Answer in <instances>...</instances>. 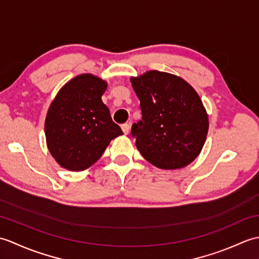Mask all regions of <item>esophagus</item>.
<instances>
[{
    "label": "esophagus",
    "mask_w": 259,
    "mask_h": 259,
    "mask_svg": "<svg viewBox=\"0 0 259 259\" xmlns=\"http://www.w3.org/2000/svg\"><path fill=\"white\" fill-rule=\"evenodd\" d=\"M121 129H122L124 135H128L130 131V125L128 123H123V124H121Z\"/></svg>",
    "instance_id": "34e87169"
}]
</instances>
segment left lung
Returning <instances> with one entry per match:
<instances>
[{
    "instance_id": "obj_1",
    "label": "left lung",
    "mask_w": 259,
    "mask_h": 259,
    "mask_svg": "<svg viewBox=\"0 0 259 259\" xmlns=\"http://www.w3.org/2000/svg\"><path fill=\"white\" fill-rule=\"evenodd\" d=\"M130 81L142 112L131 131L137 149L159 169L188 166L199 156L209 128L199 95L180 76L157 70Z\"/></svg>"
}]
</instances>
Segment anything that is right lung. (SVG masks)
<instances>
[{
  "instance_id": "obj_1",
  "label": "right lung",
  "mask_w": 259,
  "mask_h": 259,
  "mask_svg": "<svg viewBox=\"0 0 259 259\" xmlns=\"http://www.w3.org/2000/svg\"><path fill=\"white\" fill-rule=\"evenodd\" d=\"M107 81L83 73L68 81L49 107L45 133L48 149L60 167L83 171L97 162L110 141L123 135L102 102Z\"/></svg>"
}]
</instances>
